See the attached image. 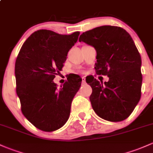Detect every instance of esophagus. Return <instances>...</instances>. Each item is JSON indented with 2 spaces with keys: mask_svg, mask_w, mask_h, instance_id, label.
I'll return each instance as SVG.
<instances>
[{
  "mask_svg": "<svg viewBox=\"0 0 153 153\" xmlns=\"http://www.w3.org/2000/svg\"><path fill=\"white\" fill-rule=\"evenodd\" d=\"M82 83L83 85L86 84V81H85V77H82Z\"/></svg>",
  "mask_w": 153,
  "mask_h": 153,
  "instance_id": "34e87169",
  "label": "esophagus"
}]
</instances>
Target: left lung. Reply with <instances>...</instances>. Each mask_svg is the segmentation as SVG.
<instances>
[{"mask_svg":"<svg viewBox=\"0 0 153 153\" xmlns=\"http://www.w3.org/2000/svg\"><path fill=\"white\" fill-rule=\"evenodd\" d=\"M79 41L96 49V74L109 78L103 84L86 80L93 90V110L106 120H124L139 103L142 89V59L132 38L122 27L103 25L83 33Z\"/></svg>","mask_w":153,"mask_h":153,"instance_id":"8db88e82","label":"left lung"}]
</instances>
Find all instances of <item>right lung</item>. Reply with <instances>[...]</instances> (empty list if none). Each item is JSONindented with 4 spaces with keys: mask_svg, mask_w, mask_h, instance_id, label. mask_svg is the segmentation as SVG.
Returning <instances> with one entry per match:
<instances>
[{
    "mask_svg": "<svg viewBox=\"0 0 153 153\" xmlns=\"http://www.w3.org/2000/svg\"><path fill=\"white\" fill-rule=\"evenodd\" d=\"M79 36L78 31L61 35L49 30H37L25 42L16 59V91L21 111L42 131H56L69 117L71 104L82 79H67L59 90L53 79L62 70Z\"/></svg>",
    "mask_w": 153,
    "mask_h": 153,
    "instance_id": "1",
    "label": "right lung"
}]
</instances>
